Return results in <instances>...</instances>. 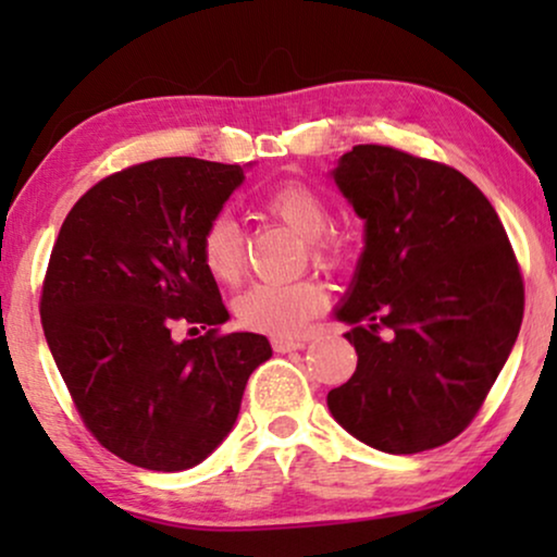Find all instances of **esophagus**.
<instances>
[{
    "label": "esophagus",
    "mask_w": 557,
    "mask_h": 557,
    "mask_svg": "<svg viewBox=\"0 0 557 557\" xmlns=\"http://www.w3.org/2000/svg\"><path fill=\"white\" fill-rule=\"evenodd\" d=\"M271 347L276 349V352H294V349H304V342L301 339L276 337V339H271Z\"/></svg>",
    "instance_id": "obj_1"
}]
</instances>
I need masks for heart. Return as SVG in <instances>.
<instances>
[{
	"instance_id": "heart-1",
	"label": "heart",
	"mask_w": 557,
	"mask_h": 557,
	"mask_svg": "<svg viewBox=\"0 0 557 557\" xmlns=\"http://www.w3.org/2000/svg\"><path fill=\"white\" fill-rule=\"evenodd\" d=\"M261 210L307 240L309 261L322 271H339L349 258V243L332 225V208L322 193L299 180H286L261 197ZM200 263L220 286H238L246 273V240L240 225L220 212L200 235ZM326 307L324 288L311 278L292 284H256L233 304L246 330L296 337Z\"/></svg>"
}]
</instances>
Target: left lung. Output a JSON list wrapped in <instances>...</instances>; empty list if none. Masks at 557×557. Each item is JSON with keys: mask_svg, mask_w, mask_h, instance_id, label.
I'll list each match as a JSON object with an SVG mask.
<instances>
[{"mask_svg": "<svg viewBox=\"0 0 557 557\" xmlns=\"http://www.w3.org/2000/svg\"><path fill=\"white\" fill-rule=\"evenodd\" d=\"M364 220L342 322L357 370L326 395L342 429L387 454L444 446L474 421L524 311L505 225L454 166L357 144L334 170Z\"/></svg>", "mask_w": 557, "mask_h": 557, "instance_id": "obj_1", "label": "left lung"}]
</instances>
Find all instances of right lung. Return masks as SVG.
Listing matches in <instances>:
<instances>
[{
    "label": "right lung",
    "instance_id": "1",
    "mask_svg": "<svg viewBox=\"0 0 557 557\" xmlns=\"http://www.w3.org/2000/svg\"><path fill=\"white\" fill-rule=\"evenodd\" d=\"M240 182V164L195 157L132 164L73 205L52 246L40 294L52 360L86 429L134 467L200 463L271 357L263 334L220 332L227 309L197 253Z\"/></svg>",
    "mask_w": 557,
    "mask_h": 557
}]
</instances>
